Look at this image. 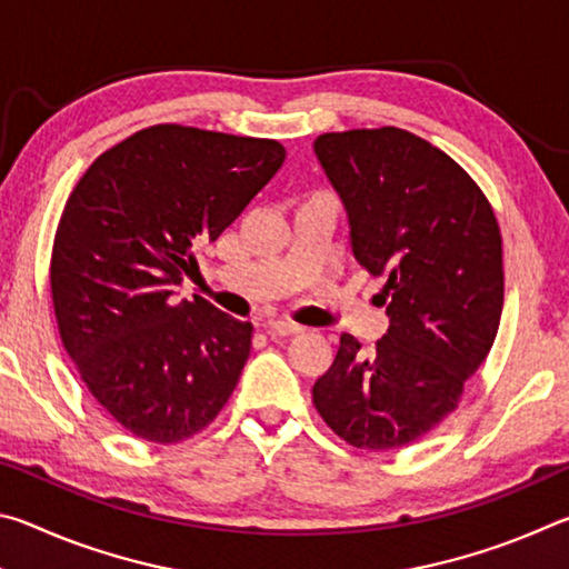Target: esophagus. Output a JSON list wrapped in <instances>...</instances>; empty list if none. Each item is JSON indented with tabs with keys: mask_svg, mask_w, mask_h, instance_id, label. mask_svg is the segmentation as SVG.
<instances>
[{
	"mask_svg": "<svg viewBox=\"0 0 569 569\" xmlns=\"http://www.w3.org/2000/svg\"><path fill=\"white\" fill-rule=\"evenodd\" d=\"M266 331H268V336H271V339H281V336L301 333L303 329L298 323H291V321H268Z\"/></svg>",
	"mask_w": 569,
	"mask_h": 569,
	"instance_id": "esophagus-1",
	"label": "esophagus"
}]
</instances>
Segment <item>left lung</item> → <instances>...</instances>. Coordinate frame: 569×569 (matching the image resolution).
<instances>
[{"mask_svg": "<svg viewBox=\"0 0 569 569\" xmlns=\"http://www.w3.org/2000/svg\"><path fill=\"white\" fill-rule=\"evenodd\" d=\"M313 150L349 213L356 261L383 278L377 306L389 316L369 356L341 333L313 407L346 445L401 449L457 409L492 349L502 233L469 172L409 130L326 132Z\"/></svg>", "mask_w": 569, "mask_h": 569, "instance_id": "1", "label": "left lung"}]
</instances>
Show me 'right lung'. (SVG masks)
<instances>
[{
    "mask_svg": "<svg viewBox=\"0 0 569 569\" xmlns=\"http://www.w3.org/2000/svg\"><path fill=\"white\" fill-rule=\"evenodd\" d=\"M283 158L278 140L152 124L104 150L67 198L50 261L57 329L84 387L138 439L196 437L233 393L253 323L178 301L176 286Z\"/></svg>",
    "mask_w": 569,
    "mask_h": 569,
    "instance_id": "right-lung-1",
    "label": "right lung"
}]
</instances>
